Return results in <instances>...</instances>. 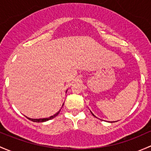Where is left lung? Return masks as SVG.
I'll use <instances>...</instances> for the list:
<instances>
[{
    "label": "left lung",
    "instance_id": "8db88e82",
    "mask_svg": "<svg viewBox=\"0 0 151 151\" xmlns=\"http://www.w3.org/2000/svg\"><path fill=\"white\" fill-rule=\"evenodd\" d=\"M90 112H91V111H90ZM91 114H93V116H95V115H94V114H93V113H92V112H91Z\"/></svg>",
    "mask_w": 151,
    "mask_h": 151
}]
</instances>
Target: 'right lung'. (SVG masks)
<instances>
[{"label": "right lung", "instance_id": "add662e5", "mask_svg": "<svg viewBox=\"0 0 151 151\" xmlns=\"http://www.w3.org/2000/svg\"><path fill=\"white\" fill-rule=\"evenodd\" d=\"M63 106V104L62 105V106ZM60 111H61V109H60V110L58 111L57 112L56 114H54V115L48 117V118H43V119H31V118H29V117H27V116H26V117H27V119H29V120H31V121H32V122H46V121H48V120L52 119H53V118H54V117L58 115V114H59Z\"/></svg>", "mask_w": 151, "mask_h": 151}]
</instances>
